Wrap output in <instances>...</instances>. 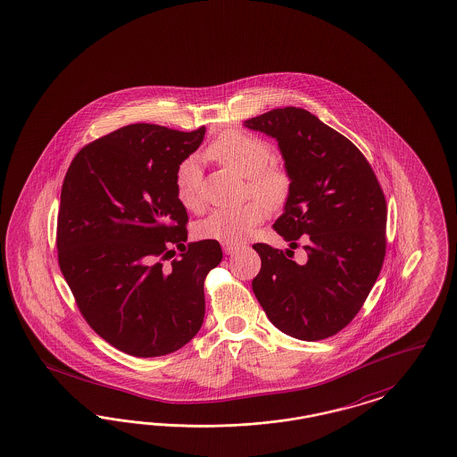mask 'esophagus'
<instances>
[{"label": "esophagus", "instance_id": "1", "mask_svg": "<svg viewBox=\"0 0 457 457\" xmlns=\"http://www.w3.org/2000/svg\"><path fill=\"white\" fill-rule=\"evenodd\" d=\"M239 245H231V243H222V252L226 254H233V253L239 252Z\"/></svg>", "mask_w": 457, "mask_h": 457}]
</instances>
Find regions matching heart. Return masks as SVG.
Returning <instances> with one entry per match:
<instances>
[{
	"instance_id": "b5f03b06",
	"label": "heart",
	"mask_w": 457,
	"mask_h": 457,
	"mask_svg": "<svg viewBox=\"0 0 457 457\" xmlns=\"http://www.w3.org/2000/svg\"><path fill=\"white\" fill-rule=\"evenodd\" d=\"M204 155L248 177V190L258 199L237 207H220L212 211L195 228L201 239L239 245L250 237L254 226L267 218V204L278 209L292 192V175L284 165L273 162V150L265 140L252 133L229 129L205 146ZM175 192L180 204L187 209L203 205V175L195 157L180 162L175 170Z\"/></svg>"
}]
</instances>
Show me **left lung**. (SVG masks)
Wrapping results in <instances>:
<instances>
[{"mask_svg": "<svg viewBox=\"0 0 457 457\" xmlns=\"http://www.w3.org/2000/svg\"><path fill=\"white\" fill-rule=\"evenodd\" d=\"M277 138L292 192L273 229L292 248L305 241L299 265L267 243H254L262 270L253 292L270 322L302 341L343 331L361 311L386 253V201L360 148L309 111L288 106L246 120Z\"/></svg>", "mask_w": 457, "mask_h": 457, "instance_id": "left-lung-1", "label": "left lung"}]
</instances>
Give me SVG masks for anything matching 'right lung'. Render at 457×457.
Returning <instances> with one entry per match:
<instances>
[{"label":"right lung","mask_w":457,"mask_h":457,"mask_svg":"<svg viewBox=\"0 0 457 457\" xmlns=\"http://www.w3.org/2000/svg\"><path fill=\"white\" fill-rule=\"evenodd\" d=\"M204 133L123 126L84 145L63 179V278L91 329L137 358L186 346L204 320L205 277L222 252L214 239L186 243L189 216L175 192V170Z\"/></svg>","instance_id":"add662e5"}]
</instances>
